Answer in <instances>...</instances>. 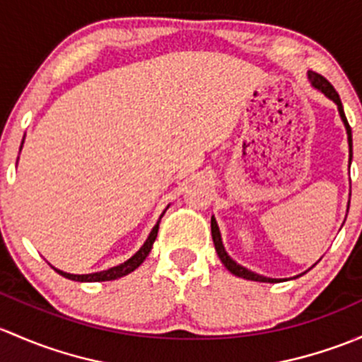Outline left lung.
<instances>
[{"label": "left lung", "mask_w": 362, "mask_h": 362, "mask_svg": "<svg viewBox=\"0 0 362 362\" xmlns=\"http://www.w3.org/2000/svg\"><path fill=\"white\" fill-rule=\"evenodd\" d=\"M308 81H310L312 87L315 88V90H319L320 94L326 95L327 99L333 100L334 104H337L338 107V115H340L341 122H344L345 125V130H347V141H349V167H350V162H352V130H350V125L347 122V117H345V111H344V106H341V100H340V95H338V92L334 90L333 85L329 83V81L326 80L324 76H320V74L314 73V71H308ZM349 206H350V199H349ZM211 233H212V242H214V247H216V252H218L219 259H221V263L225 264L226 270L230 272V274L237 275V277H242V279H247V281H256V282H270V284H275V282H284L288 281V279H272V277H264V275H259L256 274V272L249 270V268L242 267V264H238L235 259L232 258V256L226 252L225 245H223V238H221V232H219V226H218V221H216V218L212 216L211 218ZM312 267H315V264H312ZM310 267V268H312ZM308 268V270H310ZM307 270V272H308ZM305 274V272H303ZM303 274L296 275V277H301ZM294 277V279H296Z\"/></svg>", "instance_id": "1"}]
</instances>
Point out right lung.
I'll list each match as a JSON object with an SVG mask.
<instances>
[{
  "mask_svg": "<svg viewBox=\"0 0 362 362\" xmlns=\"http://www.w3.org/2000/svg\"><path fill=\"white\" fill-rule=\"evenodd\" d=\"M24 137H25V136H24ZM22 144H24V139H22ZM22 144H21V150H22ZM17 162H18V158H17ZM167 209H169V206L165 207V211H167ZM165 211H163L162 214H160L158 221H156V225L153 226V230H151L150 235H148L146 242H144V244L139 247V251H137L134 256H130V258L127 259V262L117 264V267L107 268V270L92 272V274H69V272H62V270H59V268H55V267H52V268H54V270L57 272V274H61L62 277L69 279V281H76V282H104V281H115V279H120V277H124V275H129L130 272L136 270V268L139 267V264L143 263L144 259H146V256L150 255L151 247H153V242H155V238H156V233H158L160 219H162V216L165 214Z\"/></svg>",
  "mask_w": 362,
  "mask_h": 362,
  "instance_id": "1",
  "label": "right lung"
}]
</instances>
